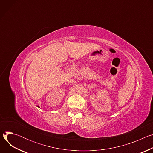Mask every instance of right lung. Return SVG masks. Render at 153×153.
<instances>
[{
  "label": "right lung",
  "mask_w": 153,
  "mask_h": 153,
  "mask_svg": "<svg viewBox=\"0 0 153 153\" xmlns=\"http://www.w3.org/2000/svg\"><path fill=\"white\" fill-rule=\"evenodd\" d=\"M38 107H39V106H38Z\"/></svg>",
  "instance_id": "add662e5"
}]
</instances>
